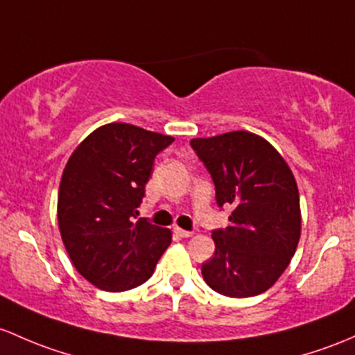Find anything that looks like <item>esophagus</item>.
<instances>
[{
    "mask_svg": "<svg viewBox=\"0 0 355 355\" xmlns=\"http://www.w3.org/2000/svg\"><path fill=\"white\" fill-rule=\"evenodd\" d=\"M175 233H177L180 238H190L193 234L192 231H185V230H182V227H175Z\"/></svg>",
    "mask_w": 355,
    "mask_h": 355,
    "instance_id": "1",
    "label": "esophagus"
}]
</instances>
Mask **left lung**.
<instances>
[{"label":"left lung","instance_id":"8db88e82","mask_svg":"<svg viewBox=\"0 0 355 355\" xmlns=\"http://www.w3.org/2000/svg\"><path fill=\"white\" fill-rule=\"evenodd\" d=\"M190 146L211 173L230 226L212 231L216 252L202 266L211 289L230 297L266 293L289 266L301 236L300 192L286 159L248 130L196 137Z\"/></svg>","mask_w":355,"mask_h":355}]
</instances>
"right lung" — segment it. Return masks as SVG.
<instances>
[{"label":"right lung","mask_w":355,"mask_h":355,"mask_svg":"<svg viewBox=\"0 0 355 355\" xmlns=\"http://www.w3.org/2000/svg\"><path fill=\"white\" fill-rule=\"evenodd\" d=\"M173 137L112 122L73 151L62 171L58 223L76 270L98 289L119 293L153 275L171 231L137 218L156 155Z\"/></svg>","instance_id":"obj_1"}]
</instances>
